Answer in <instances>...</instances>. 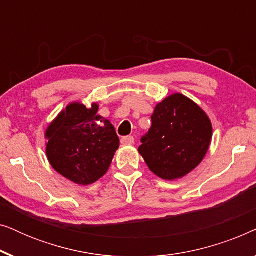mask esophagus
Returning a JSON list of instances; mask_svg holds the SVG:
<instances>
[{
	"instance_id": "34e87169",
	"label": "esophagus",
	"mask_w": 256,
	"mask_h": 256,
	"mask_svg": "<svg viewBox=\"0 0 256 256\" xmlns=\"http://www.w3.org/2000/svg\"><path fill=\"white\" fill-rule=\"evenodd\" d=\"M135 138L132 136H124V138H121L122 144H134Z\"/></svg>"
}]
</instances>
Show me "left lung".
Segmentation results:
<instances>
[{
	"label": "left lung",
	"mask_w": 256,
	"mask_h": 256,
	"mask_svg": "<svg viewBox=\"0 0 256 256\" xmlns=\"http://www.w3.org/2000/svg\"><path fill=\"white\" fill-rule=\"evenodd\" d=\"M152 121L138 152L154 174L174 180L198 166L212 140L211 121L198 104L172 94L157 104Z\"/></svg>",
	"instance_id": "1"
}]
</instances>
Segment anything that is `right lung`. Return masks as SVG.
Listing matches in <instances>:
<instances>
[{
	"label": "right lung",
	"instance_id": "obj_1",
	"mask_svg": "<svg viewBox=\"0 0 256 256\" xmlns=\"http://www.w3.org/2000/svg\"><path fill=\"white\" fill-rule=\"evenodd\" d=\"M99 106L68 104L45 132L52 168L79 185L96 182L107 172L120 141L110 120L98 115Z\"/></svg>",
	"mask_w": 256,
	"mask_h": 256
}]
</instances>
